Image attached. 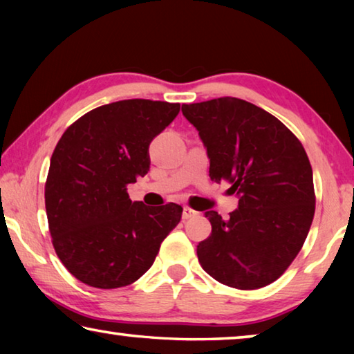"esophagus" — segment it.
Segmentation results:
<instances>
[{
    "label": "esophagus",
    "mask_w": 354,
    "mask_h": 354,
    "mask_svg": "<svg viewBox=\"0 0 354 354\" xmlns=\"http://www.w3.org/2000/svg\"><path fill=\"white\" fill-rule=\"evenodd\" d=\"M196 215H198V212L194 211V209H190V207H187V206H185V207L183 209V220L194 218V217H196Z\"/></svg>",
    "instance_id": "obj_1"
}]
</instances>
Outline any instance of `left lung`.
Wrapping results in <instances>:
<instances>
[{
    "mask_svg": "<svg viewBox=\"0 0 354 354\" xmlns=\"http://www.w3.org/2000/svg\"><path fill=\"white\" fill-rule=\"evenodd\" d=\"M198 131L212 181L231 183L239 207L223 220L205 215L212 232L196 247L205 272L242 290L277 281L301 250L315 212L308 154L272 113L223 97L183 104Z\"/></svg>",
    "mask_w": 354,
    "mask_h": 354,
    "instance_id": "obj_1",
    "label": "left lung"
}]
</instances>
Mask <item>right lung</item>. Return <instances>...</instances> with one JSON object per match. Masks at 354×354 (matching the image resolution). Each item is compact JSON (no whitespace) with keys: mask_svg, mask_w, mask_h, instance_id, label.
<instances>
[{"mask_svg":"<svg viewBox=\"0 0 354 354\" xmlns=\"http://www.w3.org/2000/svg\"><path fill=\"white\" fill-rule=\"evenodd\" d=\"M179 113L178 103L123 100L87 112L51 156L45 207L65 268L98 289L133 284L181 220L175 203L131 201L128 184L149 170V143Z\"/></svg>","mask_w":354,"mask_h":354,"instance_id":"right-lung-1","label":"right lung"}]
</instances>
